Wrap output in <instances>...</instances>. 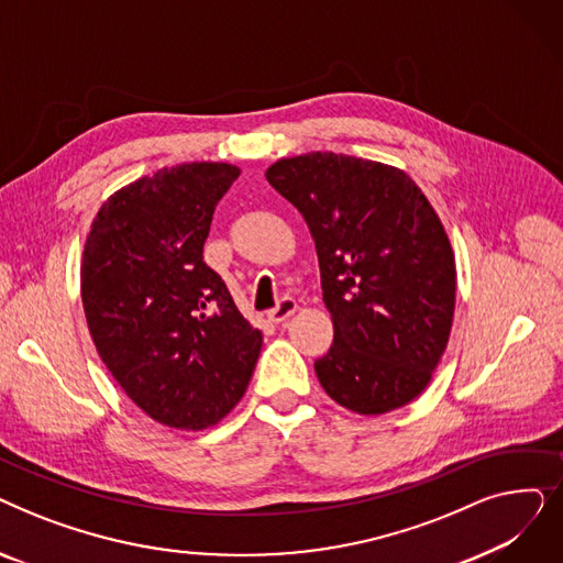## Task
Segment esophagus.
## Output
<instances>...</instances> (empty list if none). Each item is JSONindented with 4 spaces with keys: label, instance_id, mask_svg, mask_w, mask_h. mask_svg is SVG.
Here are the masks:
<instances>
[{
    "label": "esophagus",
    "instance_id": "1",
    "mask_svg": "<svg viewBox=\"0 0 563 563\" xmlns=\"http://www.w3.org/2000/svg\"><path fill=\"white\" fill-rule=\"evenodd\" d=\"M297 299H291V297H283L269 312H266V317H269V321H274V323H280V321H285L287 317H291L294 312H297Z\"/></svg>",
    "mask_w": 563,
    "mask_h": 563
}]
</instances>
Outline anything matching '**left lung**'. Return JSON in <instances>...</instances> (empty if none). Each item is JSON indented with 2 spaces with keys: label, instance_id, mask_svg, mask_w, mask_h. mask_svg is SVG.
Masks as SVG:
<instances>
[{
  "label": "left lung",
  "instance_id": "1",
  "mask_svg": "<svg viewBox=\"0 0 563 563\" xmlns=\"http://www.w3.org/2000/svg\"><path fill=\"white\" fill-rule=\"evenodd\" d=\"M269 185L303 214L335 338L314 361L340 406L380 416L416 399L448 346L456 266L427 196L393 166L335 153L276 162Z\"/></svg>",
  "mask_w": 563,
  "mask_h": 563
}]
</instances>
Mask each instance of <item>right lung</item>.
I'll return each instance as SVG.
<instances>
[{"label": "right lung", "mask_w": 563, "mask_h": 563, "mask_svg": "<svg viewBox=\"0 0 563 563\" xmlns=\"http://www.w3.org/2000/svg\"><path fill=\"white\" fill-rule=\"evenodd\" d=\"M230 164H180L115 191L84 246L81 301L111 376L153 420L198 431L249 388L262 333L202 260Z\"/></svg>", "instance_id": "right-lung-1"}]
</instances>
